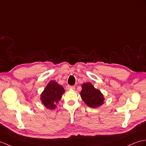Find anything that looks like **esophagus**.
Segmentation results:
<instances>
[{
  "label": "esophagus",
  "mask_w": 146,
  "mask_h": 146,
  "mask_svg": "<svg viewBox=\"0 0 146 146\" xmlns=\"http://www.w3.org/2000/svg\"><path fill=\"white\" fill-rule=\"evenodd\" d=\"M66 89L67 90H74V89H75V87H74V86H70V85H67V86L66 87Z\"/></svg>",
  "instance_id": "obj_1"
}]
</instances>
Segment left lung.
<instances>
[{"label": "left lung", "mask_w": 146, "mask_h": 146, "mask_svg": "<svg viewBox=\"0 0 146 146\" xmlns=\"http://www.w3.org/2000/svg\"><path fill=\"white\" fill-rule=\"evenodd\" d=\"M80 94L82 100L89 107L97 108L105 103L104 95L90 82L82 85V90Z\"/></svg>", "instance_id": "left-lung-1"}]
</instances>
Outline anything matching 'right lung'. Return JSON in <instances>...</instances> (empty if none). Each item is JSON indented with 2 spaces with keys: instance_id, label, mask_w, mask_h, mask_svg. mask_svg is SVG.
<instances>
[{
  "instance_id": "add662e5",
  "label": "right lung",
  "mask_w": 146,
  "mask_h": 146,
  "mask_svg": "<svg viewBox=\"0 0 146 146\" xmlns=\"http://www.w3.org/2000/svg\"><path fill=\"white\" fill-rule=\"evenodd\" d=\"M65 90L62 85L54 80H51L41 94L40 100L46 108L54 110L56 104L61 100Z\"/></svg>"
}]
</instances>
